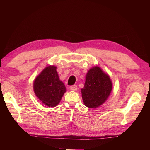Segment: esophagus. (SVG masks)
Listing matches in <instances>:
<instances>
[{"label":"esophagus","mask_w":150,"mask_h":150,"mask_svg":"<svg viewBox=\"0 0 150 150\" xmlns=\"http://www.w3.org/2000/svg\"><path fill=\"white\" fill-rule=\"evenodd\" d=\"M69 88H70V89L72 90V91H77V89H78V86H77L76 85L71 86Z\"/></svg>","instance_id":"34e87169"}]
</instances>
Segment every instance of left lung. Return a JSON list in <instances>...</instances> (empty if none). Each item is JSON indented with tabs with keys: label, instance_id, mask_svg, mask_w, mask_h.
Masks as SVG:
<instances>
[{
	"label": "left lung",
	"instance_id": "left-lung-1",
	"mask_svg": "<svg viewBox=\"0 0 150 150\" xmlns=\"http://www.w3.org/2000/svg\"><path fill=\"white\" fill-rule=\"evenodd\" d=\"M112 88L110 76L98 66L91 68L86 74L84 88L81 89L84 105L90 108L100 106L107 100Z\"/></svg>",
	"mask_w": 150,
	"mask_h": 150
}]
</instances>
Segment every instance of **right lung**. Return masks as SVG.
Segmentation results:
<instances>
[{"mask_svg": "<svg viewBox=\"0 0 150 150\" xmlns=\"http://www.w3.org/2000/svg\"><path fill=\"white\" fill-rule=\"evenodd\" d=\"M56 67L49 66L36 77L33 84L35 94L48 107H55L66 91L65 85L59 78Z\"/></svg>", "mask_w": 150, "mask_h": 150, "instance_id": "obj_1", "label": "right lung"}]
</instances>
